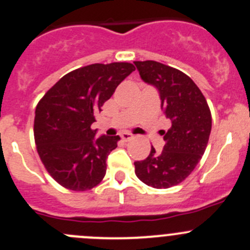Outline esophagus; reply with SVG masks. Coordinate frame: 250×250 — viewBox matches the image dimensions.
<instances>
[{
	"label": "esophagus",
	"mask_w": 250,
	"mask_h": 250,
	"mask_svg": "<svg viewBox=\"0 0 250 250\" xmlns=\"http://www.w3.org/2000/svg\"><path fill=\"white\" fill-rule=\"evenodd\" d=\"M121 138H122V140L123 142H129V140H132L133 139V135L130 134V133H122V134H121Z\"/></svg>",
	"instance_id": "esophagus-1"
}]
</instances>
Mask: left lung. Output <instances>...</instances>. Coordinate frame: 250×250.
<instances>
[{"label": "left lung", "mask_w": 250, "mask_h": 250, "mask_svg": "<svg viewBox=\"0 0 250 250\" xmlns=\"http://www.w3.org/2000/svg\"><path fill=\"white\" fill-rule=\"evenodd\" d=\"M145 83L156 86L161 108L171 121L164 132L160 154L151 146L149 156L134 162L135 174L146 186L166 189L183 182L194 171L209 142L211 112L197 84L183 72L156 61H135Z\"/></svg>", "instance_id": "left-lung-1"}]
</instances>
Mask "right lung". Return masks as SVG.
<instances>
[{
  "label": "right lung",
  "instance_id": "obj_1",
  "mask_svg": "<svg viewBox=\"0 0 250 250\" xmlns=\"http://www.w3.org/2000/svg\"><path fill=\"white\" fill-rule=\"evenodd\" d=\"M135 67L128 62L94 63L63 76L41 98L35 110L34 139L41 162L62 187L85 192L106 173V159L118 135L94 139L95 113Z\"/></svg>",
  "mask_w": 250,
  "mask_h": 250
}]
</instances>
